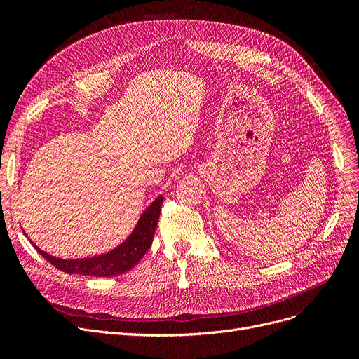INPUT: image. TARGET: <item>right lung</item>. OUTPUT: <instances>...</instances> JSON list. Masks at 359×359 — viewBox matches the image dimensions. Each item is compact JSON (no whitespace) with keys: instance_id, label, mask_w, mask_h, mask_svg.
<instances>
[{"instance_id":"1","label":"right lung","mask_w":359,"mask_h":359,"mask_svg":"<svg viewBox=\"0 0 359 359\" xmlns=\"http://www.w3.org/2000/svg\"><path fill=\"white\" fill-rule=\"evenodd\" d=\"M163 199V196H158L153 203H151L140 218L138 225L135 230L132 231L129 238L125 243H122L119 248L106 255L77 260H64L42 252L39 248H36L34 244L33 246L50 263V265L69 275L79 273L87 276L107 278L125 273L137 265V263L144 257V255L148 252L151 244H153V237L160 218Z\"/></svg>"}]
</instances>
